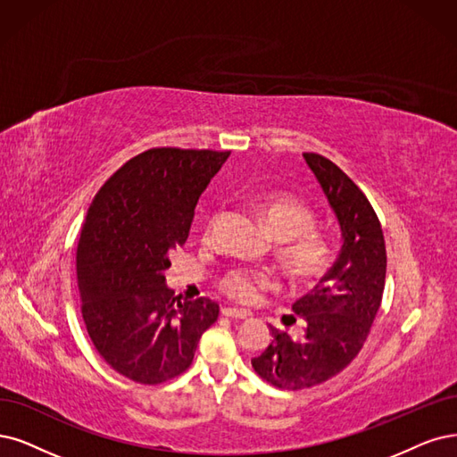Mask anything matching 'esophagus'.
Masks as SVG:
<instances>
[{
    "instance_id": "34e87169",
    "label": "esophagus",
    "mask_w": 457,
    "mask_h": 457,
    "mask_svg": "<svg viewBox=\"0 0 457 457\" xmlns=\"http://www.w3.org/2000/svg\"><path fill=\"white\" fill-rule=\"evenodd\" d=\"M222 314L228 318H235V320H246L250 316V312L241 311V309H231V307H224Z\"/></svg>"
}]
</instances>
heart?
<instances>
[{"label":"heart","instance_id":"heart-1","mask_svg":"<svg viewBox=\"0 0 457 457\" xmlns=\"http://www.w3.org/2000/svg\"><path fill=\"white\" fill-rule=\"evenodd\" d=\"M260 212L265 228L278 243L280 258L295 278H316L322 275L331 262V245L326 237L312 231L316 228V214L305 201L292 194H271L260 203ZM209 222V231L214 224ZM273 286V278L263 271L252 269H231L222 280V288L229 297L248 303L254 301L260 290Z\"/></svg>","mask_w":457,"mask_h":457}]
</instances>
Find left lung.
Segmentation results:
<instances>
[{"mask_svg": "<svg viewBox=\"0 0 457 457\" xmlns=\"http://www.w3.org/2000/svg\"><path fill=\"white\" fill-rule=\"evenodd\" d=\"M303 160L328 199L343 245L328 275L292 305L305 320V335L294 339L269 326L273 339L252 360L256 373L282 390L326 382L358 356L380 309L386 280L382 228L363 192L331 160L312 152Z\"/></svg>", "mask_w": 457, "mask_h": 457, "instance_id": "obj_1", "label": "left lung"}]
</instances>
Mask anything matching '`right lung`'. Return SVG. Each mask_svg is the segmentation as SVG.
I'll list each match as a JSON object with an SVG mask.
<instances>
[{
    "label": "right lung",
    "instance_id": "obj_1",
    "mask_svg": "<svg viewBox=\"0 0 457 457\" xmlns=\"http://www.w3.org/2000/svg\"><path fill=\"white\" fill-rule=\"evenodd\" d=\"M229 152L150 148L101 186L77 246L82 318L118 373L160 384L190 367L218 318L211 299L175 297L165 271L188 239L201 192Z\"/></svg>",
    "mask_w": 457,
    "mask_h": 457
}]
</instances>
